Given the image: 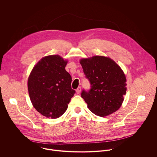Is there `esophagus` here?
<instances>
[{
	"label": "esophagus",
	"instance_id": "1",
	"mask_svg": "<svg viewBox=\"0 0 157 157\" xmlns=\"http://www.w3.org/2000/svg\"><path fill=\"white\" fill-rule=\"evenodd\" d=\"M81 87H78L77 88L76 90L77 94H79V93H81Z\"/></svg>",
	"mask_w": 157,
	"mask_h": 157
}]
</instances>
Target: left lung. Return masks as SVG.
<instances>
[{
    "label": "left lung",
    "instance_id": "8db88e82",
    "mask_svg": "<svg viewBox=\"0 0 157 157\" xmlns=\"http://www.w3.org/2000/svg\"><path fill=\"white\" fill-rule=\"evenodd\" d=\"M79 63L91 85L90 91L81 93L89 109L100 117L115 113L122 105L127 91L126 77L120 66L104 56L82 58Z\"/></svg>",
    "mask_w": 157,
    "mask_h": 157
}]
</instances>
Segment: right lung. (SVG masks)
<instances>
[{
  "label": "right lung",
  "instance_id": "1",
  "mask_svg": "<svg viewBox=\"0 0 157 157\" xmlns=\"http://www.w3.org/2000/svg\"><path fill=\"white\" fill-rule=\"evenodd\" d=\"M68 59L58 55L43 57L33 68L28 78V90L34 108L43 116H61L75 93L71 76L65 70Z\"/></svg>",
  "mask_w": 157,
  "mask_h": 157
}]
</instances>
